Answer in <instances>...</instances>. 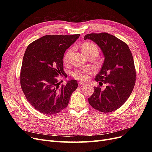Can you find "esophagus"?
<instances>
[{
  "label": "esophagus",
  "mask_w": 152,
  "mask_h": 152,
  "mask_svg": "<svg viewBox=\"0 0 152 152\" xmlns=\"http://www.w3.org/2000/svg\"><path fill=\"white\" fill-rule=\"evenodd\" d=\"M78 84H79V86H83V85H84V82H79V83H78Z\"/></svg>",
  "instance_id": "esophagus-1"
}]
</instances>
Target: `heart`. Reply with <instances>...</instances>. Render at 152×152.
<instances>
[{"mask_svg":"<svg viewBox=\"0 0 152 152\" xmlns=\"http://www.w3.org/2000/svg\"><path fill=\"white\" fill-rule=\"evenodd\" d=\"M81 49L82 52L86 54L87 56L89 55L94 54L97 55L98 54V48L97 45L93 42H84L81 45ZM71 49H69L68 51L65 54L63 57V61L65 63L68 62L69 57L71 53ZM93 73V70L90 68H85L82 69H77L72 73V77L74 79L79 80L86 81L89 79V75Z\"/></svg>","mask_w":152,"mask_h":152,"instance_id":"heart-1","label":"heart"}]
</instances>
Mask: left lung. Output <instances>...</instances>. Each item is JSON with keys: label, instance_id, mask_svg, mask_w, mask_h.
Here are the masks:
<instances>
[{"label": "left lung", "instance_id": "1", "mask_svg": "<svg viewBox=\"0 0 152 152\" xmlns=\"http://www.w3.org/2000/svg\"><path fill=\"white\" fill-rule=\"evenodd\" d=\"M84 39L92 40L103 51L104 61L95 80L107 85L103 91L95 87L89 103L102 112H113L122 107L134 89L136 73L132 53L126 43L106 32L87 34Z\"/></svg>", "mask_w": 152, "mask_h": 152}]
</instances>
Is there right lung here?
Returning <instances> with one entry per match:
<instances>
[{
    "label": "right lung",
    "instance_id": "right-lung-1",
    "mask_svg": "<svg viewBox=\"0 0 152 152\" xmlns=\"http://www.w3.org/2000/svg\"><path fill=\"white\" fill-rule=\"evenodd\" d=\"M79 36L48 35L27 47L21 68L20 84L27 101L39 112L54 115L61 112L77 89L76 80L68 81L60 87L57 77L66 76L64 53Z\"/></svg>",
    "mask_w": 152,
    "mask_h": 152
}]
</instances>
